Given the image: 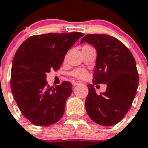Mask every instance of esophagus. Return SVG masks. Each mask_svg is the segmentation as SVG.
<instances>
[{"instance_id": "34e87169", "label": "esophagus", "mask_w": 148, "mask_h": 148, "mask_svg": "<svg viewBox=\"0 0 148 148\" xmlns=\"http://www.w3.org/2000/svg\"><path fill=\"white\" fill-rule=\"evenodd\" d=\"M80 83V82H72V84H73V86H77V85H79V84Z\"/></svg>"}]
</instances>
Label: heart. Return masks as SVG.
I'll list each match as a JSON object with an SVG mask.
<instances>
[{"instance_id":"1","label":"heart","mask_w":148,"mask_h":148,"mask_svg":"<svg viewBox=\"0 0 148 148\" xmlns=\"http://www.w3.org/2000/svg\"><path fill=\"white\" fill-rule=\"evenodd\" d=\"M71 75L78 79H82V78L86 77L87 75L86 71L83 70V69H75V70L73 71Z\"/></svg>"}]
</instances>
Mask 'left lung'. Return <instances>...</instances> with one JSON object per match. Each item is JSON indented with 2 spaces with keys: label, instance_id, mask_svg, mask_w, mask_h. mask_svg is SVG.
I'll list each match as a JSON object with an SVG mask.
<instances>
[{
  "label": "left lung",
  "instance_id": "1",
  "mask_svg": "<svg viewBox=\"0 0 148 148\" xmlns=\"http://www.w3.org/2000/svg\"><path fill=\"white\" fill-rule=\"evenodd\" d=\"M97 51L92 85H88L86 108L94 122L112 126L122 120L132 106L138 90L139 76L134 58L125 45L106 34H88L82 39ZM96 84H106L105 93L97 95Z\"/></svg>",
  "mask_w": 148,
  "mask_h": 148
}]
</instances>
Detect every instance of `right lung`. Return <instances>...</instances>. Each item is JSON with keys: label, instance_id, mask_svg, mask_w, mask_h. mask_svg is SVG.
Instances as JSON below:
<instances>
[{"label": "right lung", "instance_id": "right-lung-1", "mask_svg": "<svg viewBox=\"0 0 148 148\" xmlns=\"http://www.w3.org/2000/svg\"><path fill=\"white\" fill-rule=\"evenodd\" d=\"M83 36L79 32L34 35L16 50L10 88L22 114L34 125L49 126L64 114L66 101L73 92L72 84L64 81L50 87L46 80L47 73L60 68L69 49Z\"/></svg>", "mask_w": 148, "mask_h": 148}]
</instances>
